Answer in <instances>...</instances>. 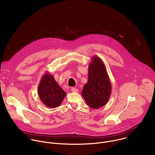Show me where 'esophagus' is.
<instances>
[{
    "label": "esophagus",
    "instance_id": "obj_1",
    "mask_svg": "<svg viewBox=\"0 0 155 155\" xmlns=\"http://www.w3.org/2000/svg\"><path fill=\"white\" fill-rule=\"evenodd\" d=\"M71 91L72 92H74V93H77L78 91V89H77V88H75V87H72L71 88Z\"/></svg>",
    "mask_w": 155,
    "mask_h": 155
}]
</instances>
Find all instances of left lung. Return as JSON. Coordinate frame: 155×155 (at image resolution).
Instances as JSON below:
<instances>
[{
  "instance_id": "obj_1",
  "label": "left lung",
  "mask_w": 155,
  "mask_h": 155,
  "mask_svg": "<svg viewBox=\"0 0 155 155\" xmlns=\"http://www.w3.org/2000/svg\"><path fill=\"white\" fill-rule=\"evenodd\" d=\"M112 85L104 63L98 56H93L88 68V81L81 95L88 106L99 108L104 106L111 95Z\"/></svg>"
}]
</instances>
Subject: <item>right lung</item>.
Instances as JSON below:
<instances>
[{"label":"right lung","instance_id":"add662e5","mask_svg":"<svg viewBox=\"0 0 155 155\" xmlns=\"http://www.w3.org/2000/svg\"><path fill=\"white\" fill-rule=\"evenodd\" d=\"M38 94L44 105L49 108H56L61 105L66 93L54 80L53 75L47 72L40 81Z\"/></svg>","mask_w":155,"mask_h":155}]
</instances>
